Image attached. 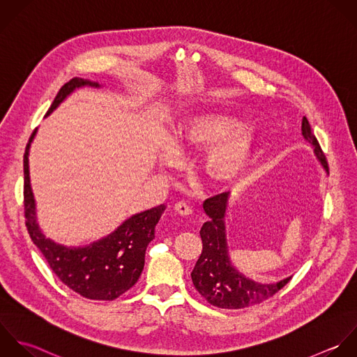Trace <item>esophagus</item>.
I'll use <instances>...</instances> for the list:
<instances>
[{
    "instance_id": "1",
    "label": "esophagus",
    "mask_w": 357,
    "mask_h": 357,
    "mask_svg": "<svg viewBox=\"0 0 357 357\" xmlns=\"http://www.w3.org/2000/svg\"><path fill=\"white\" fill-rule=\"evenodd\" d=\"M174 208H175V211H176L178 214H181V215H190V214L193 213L192 207H190L188 203H185V202H178V203H175Z\"/></svg>"
}]
</instances>
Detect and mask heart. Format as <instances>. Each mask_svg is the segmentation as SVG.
<instances>
[{"label":"heart","mask_w":357,"mask_h":357,"mask_svg":"<svg viewBox=\"0 0 357 357\" xmlns=\"http://www.w3.org/2000/svg\"><path fill=\"white\" fill-rule=\"evenodd\" d=\"M175 143L183 151L207 150L203 171L208 181L218 186L232 185L248 171L256 147V136L243 119L222 109H202L189 115L175 133ZM175 153L167 150L161 155L171 165Z\"/></svg>","instance_id":"heart-1"}]
</instances>
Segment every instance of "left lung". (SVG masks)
<instances>
[{
    "label": "left lung",
    "mask_w": 357,
    "mask_h": 357,
    "mask_svg": "<svg viewBox=\"0 0 357 357\" xmlns=\"http://www.w3.org/2000/svg\"><path fill=\"white\" fill-rule=\"evenodd\" d=\"M302 135L313 146L316 157L328 172L327 158L306 116H303L302 121ZM228 197L229 192H225L203 203V208L210 220L204 222L200 229L203 250L192 271V281L197 292L210 305L220 309H243L270 299L281 291L292 277L277 284H260L245 277L231 264L224 221Z\"/></svg>",
    "instance_id": "left-lung-1"
}]
</instances>
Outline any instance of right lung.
Returning a JSON list of instances; mask_svg holds the SVG:
<instances>
[{
  "instance_id": "1",
  "label": "right lung",
  "mask_w": 357,
  "mask_h": 357,
  "mask_svg": "<svg viewBox=\"0 0 357 357\" xmlns=\"http://www.w3.org/2000/svg\"><path fill=\"white\" fill-rule=\"evenodd\" d=\"M100 87L97 82L73 77L55 96L45 115H50L75 89ZM31 133L23 154V203L27 232L33 243L45 257L54 274L73 292L91 301H114L130 289L144 267L147 245L154 239V228L165 206H157L135 214L108 236L84 248H68L44 236L36 221V203L30 188L29 149Z\"/></svg>"
}]
</instances>
